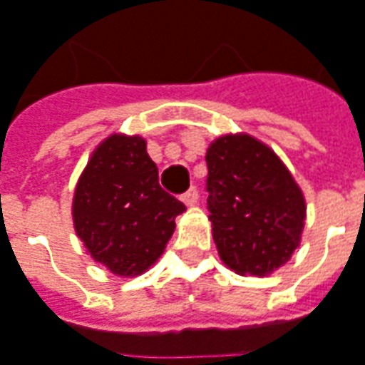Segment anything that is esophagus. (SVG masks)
Instances as JSON below:
<instances>
[{
	"mask_svg": "<svg viewBox=\"0 0 365 365\" xmlns=\"http://www.w3.org/2000/svg\"><path fill=\"white\" fill-rule=\"evenodd\" d=\"M182 201L185 205H193V203L197 201V190H195V187H190V190L182 195Z\"/></svg>",
	"mask_w": 365,
	"mask_h": 365,
	"instance_id": "esophagus-1",
	"label": "esophagus"
}]
</instances>
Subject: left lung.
<instances>
[{
	"mask_svg": "<svg viewBox=\"0 0 365 365\" xmlns=\"http://www.w3.org/2000/svg\"><path fill=\"white\" fill-rule=\"evenodd\" d=\"M207 209L219 257L239 274L264 277L289 261L307 217L304 195L271 148L247 134L207 150Z\"/></svg>",
	"mask_w": 365,
	"mask_h": 365,
	"instance_id": "obj_1",
	"label": "left lung"
}]
</instances>
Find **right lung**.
I'll list each match as a JSON object with an SVG mask.
<instances>
[{
    "label": "right lung",
    "mask_w": 365,
    "mask_h": 365,
    "mask_svg": "<svg viewBox=\"0 0 365 365\" xmlns=\"http://www.w3.org/2000/svg\"><path fill=\"white\" fill-rule=\"evenodd\" d=\"M183 211L182 201L162 190L140 136L104 140L73 200L76 235L94 261L120 277L140 274L158 261Z\"/></svg>",
    "instance_id": "obj_1"
}]
</instances>
